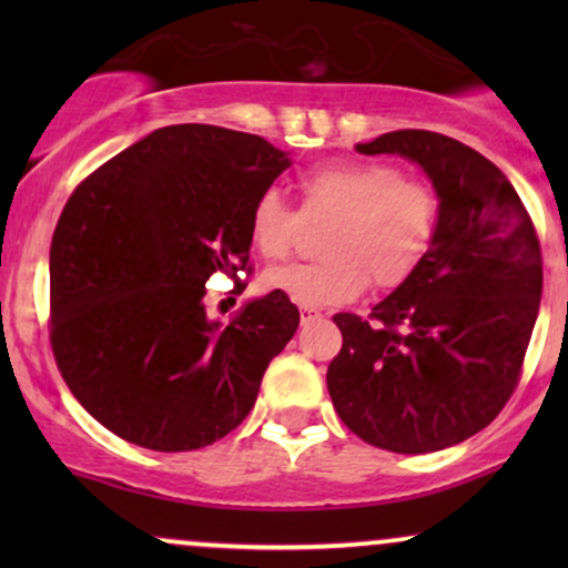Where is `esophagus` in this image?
Segmentation results:
<instances>
[{
    "mask_svg": "<svg viewBox=\"0 0 568 568\" xmlns=\"http://www.w3.org/2000/svg\"><path fill=\"white\" fill-rule=\"evenodd\" d=\"M298 317H302V323H312V321H317V317H323V315H321V310H317V306L302 304V306H298Z\"/></svg>",
    "mask_w": 568,
    "mask_h": 568,
    "instance_id": "obj_1",
    "label": "esophagus"
}]
</instances>
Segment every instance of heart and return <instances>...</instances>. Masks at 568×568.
<instances>
[{"label": "heart", "mask_w": 568, "mask_h": 568, "mask_svg": "<svg viewBox=\"0 0 568 568\" xmlns=\"http://www.w3.org/2000/svg\"><path fill=\"white\" fill-rule=\"evenodd\" d=\"M306 216H325L321 262L283 264L262 285L298 304H347L368 288H395L419 270L438 230V197L384 162L336 160L298 175ZM251 243L264 258H283L298 232V213L277 189L253 202Z\"/></svg>", "instance_id": "1"}]
</instances>
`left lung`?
Listing matches in <instances>:
<instances>
[{"label": "left lung", "instance_id": "8db88e82", "mask_svg": "<svg viewBox=\"0 0 568 568\" xmlns=\"http://www.w3.org/2000/svg\"><path fill=\"white\" fill-rule=\"evenodd\" d=\"M361 154L419 165L438 197L425 262L371 310L342 315L328 382L357 438L395 454H429L491 425L510 400L542 296V253L507 175L462 141L395 130Z\"/></svg>", "mask_w": 568, "mask_h": 568}]
</instances>
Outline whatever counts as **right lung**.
<instances>
[{
  "mask_svg": "<svg viewBox=\"0 0 568 568\" xmlns=\"http://www.w3.org/2000/svg\"><path fill=\"white\" fill-rule=\"evenodd\" d=\"M291 168L262 135L168 125L74 189L50 247L55 363L77 400L122 440L192 452L230 435L298 328L272 291L230 323L205 283L245 270L251 211Z\"/></svg>",
  "mask_w": 568,
  "mask_h": 568,
  "instance_id": "1",
  "label": "right lung"
}]
</instances>
